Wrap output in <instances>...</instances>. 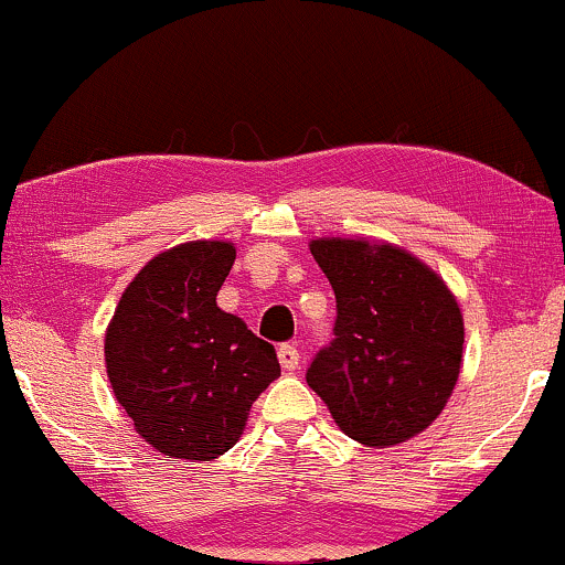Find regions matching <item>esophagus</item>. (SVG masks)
<instances>
[{
  "mask_svg": "<svg viewBox=\"0 0 565 565\" xmlns=\"http://www.w3.org/2000/svg\"><path fill=\"white\" fill-rule=\"evenodd\" d=\"M277 358H280V366L285 372H296L299 369V350L294 344H280L277 348Z\"/></svg>",
  "mask_w": 565,
  "mask_h": 565,
  "instance_id": "esophagus-1",
  "label": "esophagus"
}]
</instances>
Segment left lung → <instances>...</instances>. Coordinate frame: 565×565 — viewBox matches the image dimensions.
Returning a JSON list of instances; mask_svg holds the SVG:
<instances>
[{
	"instance_id": "obj_1",
	"label": "left lung",
	"mask_w": 565,
	"mask_h": 565,
	"mask_svg": "<svg viewBox=\"0 0 565 565\" xmlns=\"http://www.w3.org/2000/svg\"><path fill=\"white\" fill-rule=\"evenodd\" d=\"M309 250L337 296V320L307 385L350 439L369 447L412 439L439 417L458 382V301L423 260L385 242L315 239Z\"/></svg>"
}]
</instances>
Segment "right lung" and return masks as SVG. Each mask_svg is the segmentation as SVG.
<instances>
[{"instance_id": "add662e5", "label": "right lung", "mask_w": 565, "mask_h": 565, "mask_svg": "<svg viewBox=\"0 0 565 565\" xmlns=\"http://www.w3.org/2000/svg\"><path fill=\"white\" fill-rule=\"evenodd\" d=\"M232 242H188L145 266L120 296L105 337L107 377L150 447L212 460L245 430L247 412L280 377L275 348L223 312Z\"/></svg>"}]
</instances>
